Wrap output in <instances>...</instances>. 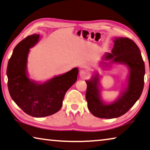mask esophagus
<instances>
[{
    "label": "esophagus",
    "mask_w": 150,
    "mask_h": 150,
    "mask_svg": "<svg viewBox=\"0 0 150 150\" xmlns=\"http://www.w3.org/2000/svg\"><path fill=\"white\" fill-rule=\"evenodd\" d=\"M79 76L81 79H86L89 77V73L85 71H81L79 73Z\"/></svg>",
    "instance_id": "34e87169"
}]
</instances>
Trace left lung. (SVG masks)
<instances>
[{
    "label": "left lung",
    "instance_id": "8db88e82",
    "mask_svg": "<svg viewBox=\"0 0 150 150\" xmlns=\"http://www.w3.org/2000/svg\"><path fill=\"white\" fill-rule=\"evenodd\" d=\"M114 42L113 54L108 53L105 59H113V62L123 63L129 67L128 86L117 101L107 105L102 103L99 97L97 75L91 81H86L85 97L88 109L93 115L99 118H115L127 113L141 96L144 86L145 65L139 47L129 38H117Z\"/></svg>",
    "mask_w": 150,
    "mask_h": 150
}]
</instances>
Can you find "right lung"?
<instances>
[{"label":"right lung","mask_w":150,"mask_h":150,"mask_svg":"<svg viewBox=\"0 0 150 150\" xmlns=\"http://www.w3.org/2000/svg\"><path fill=\"white\" fill-rule=\"evenodd\" d=\"M39 35L28 36L13 50L7 66L8 89L13 100L24 112L32 117H46L55 113L63 105L67 90L75 83L79 70L74 68L42 84L28 79L26 73L27 55Z\"/></svg>","instance_id":"add662e5"}]
</instances>
